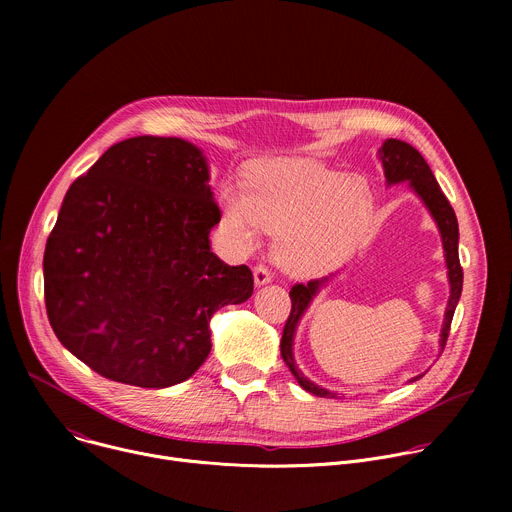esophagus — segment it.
Segmentation results:
<instances>
[{
    "label": "esophagus",
    "mask_w": 512,
    "mask_h": 512,
    "mask_svg": "<svg viewBox=\"0 0 512 512\" xmlns=\"http://www.w3.org/2000/svg\"><path fill=\"white\" fill-rule=\"evenodd\" d=\"M253 277H255V285H265V283H269L273 279V273L265 265H257L253 269Z\"/></svg>",
    "instance_id": "1"
}]
</instances>
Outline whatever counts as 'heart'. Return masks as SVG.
<instances>
[{"label": "heart", "instance_id": "obj_1", "mask_svg": "<svg viewBox=\"0 0 512 512\" xmlns=\"http://www.w3.org/2000/svg\"><path fill=\"white\" fill-rule=\"evenodd\" d=\"M373 214V190L356 174H344L304 158L259 164L247 192L223 190V223L231 237L251 247L259 231L277 233L279 265L302 277L338 267L354 249Z\"/></svg>", "mask_w": 512, "mask_h": 512}]
</instances>
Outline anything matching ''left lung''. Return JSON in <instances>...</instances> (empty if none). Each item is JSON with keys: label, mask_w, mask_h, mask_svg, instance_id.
<instances>
[{"label": "left lung", "mask_w": 512, "mask_h": 512, "mask_svg": "<svg viewBox=\"0 0 512 512\" xmlns=\"http://www.w3.org/2000/svg\"><path fill=\"white\" fill-rule=\"evenodd\" d=\"M379 158H381V164H383V170H385L387 184L391 186V184H399V182H409L411 190L423 200L429 214L433 216L437 229H440L446 267H448V279H450V300H448V308H446V314H444V326H442V334H440V346L444 350L448 334H450L452 318H454L456 306H458L460 296H462V281H464V271H462L460 257H458L460 233H458L456 212H454L452 204L448 202L446 194L442 192L440 184H437V180H435L433 172L429 170L427 162L413 148V145H409L401 139H385L383 148L379 150ZM330 277L312 279V281H308V285L296 283L294 287H291V291H289L291 312H289V318L285 322L281 344H279L283 362L289 367L291 375L298 379L302 389H306L308 393H312L316 397H336V393H330V391L318 387L316 383H312L308 377H304V373L296 367L294 348H291V346H294V336H296V328L300 324V318L304 316L310 302L316 298V294L328 283ZM417 379H421V375L413 377L411 381H417Z\"/></svg>", "instance_id": "1"}]
</instances>
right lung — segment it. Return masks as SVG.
<instances>
[{"label":"right lung","mask_w":512,"mask_h":512,"mask_svg":"<svg viewBox=\"0 0 512 512\" xmlns=\"http://www.w3.org/2000/svg\"><path fill=\"white\" fill-rule=\"evenodd\" d=\"M194 143L119 141L68 188L44 251V302L66 350L105 379L164 389L190 379L216 310L253 294L208 235L221 208Z\"/></svg>","instance_id":"add662e5"}]
</instances>
